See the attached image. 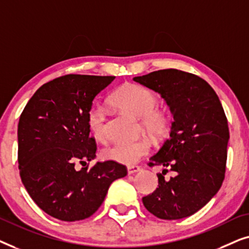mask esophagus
Returning a JSON list of instances; mask_svg holds the SVG:
<instances>
[{"instance_id": "esophagus-1", "label": "esophagus", "mask_w": 249, "mask_h": 249, "mask_svg": "<svg viewBox=\"0 0 249 249\" xmlns=\"http://www.w3.org/2000/svg\"><path fill=\"white\" fill-rule=\"evenodd\" d=\"M141 168H139L138 165H130L128 166V175H134V173L138 172Z\"/></svg>"}]
</instances>
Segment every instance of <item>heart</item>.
I'll return each mask as SVG.
<instances>
[{"label":"heart","instance_id":"heart-1","mask_svg":"<svg viewBox=\"0 0 249 249\" xmlns=\"http://www.w3.org/2000/svg\"><path fill=\"white\" fill-rule=\"evenodd\" d=\"M112 102L135 117L141 118V125L154 138H161L168 132L169 117L165 111L155 107L158 96L154 91L138 84H125L112 95ZM87 125L97 142L107 139V111L98 104L91 105L87 112ZM151 148L147 138L134 142H115L104 148L103 156L121 164L131 165L137 163Z\"/></svg>","mask_w":249,"mask_h":249}]
</instances>
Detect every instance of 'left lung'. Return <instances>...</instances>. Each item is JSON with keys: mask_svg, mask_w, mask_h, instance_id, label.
<instances>
[{"mask_svg": "<svg viewBox=\"0 0 249 249\" xmlns=\"http://www.w3.org/2000/svg\"><path fill=\"white\" fill-rule=\"evenodd\" d=\"M136 83L161 95L173 121L170 138L149 159V165L170 168L158 173L159 188L142 204L159 219L179 220L206 205L222 186L229 128L212 87L193 73L165 69L135 77Z\"/></svg>", "mask_w": 249, "mask_h": 249, "instance_id": "1", "label": "left lung"}]
</instances>
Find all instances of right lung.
<instances>
[{
    "label": "right lung",
    "instance_id": "1",
    "mask_svg": "<svg viewBox=\"0 0 249 249\" xmlns=\"http://www.w3.org/2000/svg\"><path fill=\"white\" fill-rule=\"evenodd\" d=\"M115 77L67 74L38 88L23 108L18 124L21 181L39 209L61 221L89 217L104 202L114 180L127 168L114 161L96 162L87 112L94 98Z\"/></svg>",
    "mask_w": 249,
    "mask_h": 249
}]
</instances>
